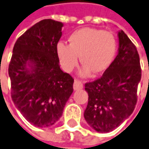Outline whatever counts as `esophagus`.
<instances>
[{
	"label": "esophagus",
	"mask_w": 149,
	"mask_h": 149,
	"mask_svg": "<svg viewBox=\"0 0 149 149\" xmlns=\"http://www.w3.org/2000/svg\"><path fill=\"white\" fill-rule=\"evenodd\" d=\"M83 88V84L82 81H79V80H75L74 84H73V88L74 90H79V89H82Z\"/></svg>",
	"instance_id": "esophagus-1"
}]
</instances>
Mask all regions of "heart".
Listing matches in <instances>:
<instances>
[{
    "label": "heart",
    "instance_id": "heart-1",
    "mask_svg": "<svg viewBox=\"0 0 149 149\" xmlns=\"http://www.w3.org/2000/svg\"><path fill=\"white\" fill-rule=\"evenodd\" d=\"M69 45L59 42L56 54L61 68L71 72L78 64L79 56L83 65L78 73L87 77L93 71L100 73L112 63L116 54L117 43L113 33L96 29L85 28L73 32Z\"/></svg>",
    "mask_w": 149,
    "mask_h": 149
}]
</instances>
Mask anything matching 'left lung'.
<instances>
[{
	"label": "left lung",
	"mask_w": 149,
	"mask_h": 149,
	"mask_svg": "<svg viewBox=\"0 0 149 149\" xmlns=\"http://www.w3.org/2000/svg\"><path fill=\"white\" fill-rule=\"evenodd\" d=\"M118 54L100 78L87 83L88 102L84 111L87 123L98 132L113 131L133 112L142 72L134 44L118 32Z\"/></svg>",
	"instance_id": "left-lung-1"
}]
</instances>
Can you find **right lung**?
<instances>
[{"mask_svg": "<svg viewBox=\"0 0 149 149\" xmlns=\"http://www.w3.org/2000/svg\"><path fill=\"white\" fill-rule=\"evenodd\" d=\"M62 27L61 22L41 20L14 45L8 68L12 99L35 127L54 125L73 92L74 79L60 68L56 54Z\"/></svg>", "mask_w": 149, "mask_h": 149, "instance_id": "1", "label": "right lung"}]
</instances>
